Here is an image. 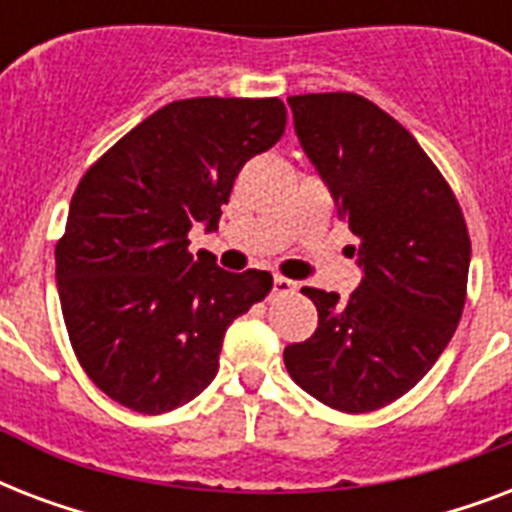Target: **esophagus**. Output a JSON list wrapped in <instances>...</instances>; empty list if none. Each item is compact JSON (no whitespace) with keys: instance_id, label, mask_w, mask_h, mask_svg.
I'll return each instance as SVG.
<instances>
[{"instance_id":"34e87169","label":"esophagus","mask_w":512,"mask_h":512,"mask_svg":"<svg viewBox=\"0 0 512 512\" xmlns=\"http://www.w3.org/2000/svg\"><path fill=\"white\" fill-rule=\"evenodd\" d=\"M295 289V281L284 279V276H273V295H289V292H295Z\"/></svg>"}]
</instances>
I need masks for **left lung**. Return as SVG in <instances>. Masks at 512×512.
Returning a JSON list of instances; mask_svg holds the SVG:
<instances>
[{
    "mask_svg": "<svg viewBox=\"0 0 512 512\" xmlns=\"http://www.w3.org/2000/svg\"><path fill=\"white\" fill-rule=\"evenodd\" d=\"M287 103L300 146L356 236L345 252L364 276L348 303L303 287L319 327L284 348V364L321 404L374 412L409 393L452 340L468 289V225L420 143L372 100L316 92Z\"/></svg>",
    "mask_w": 512,
    "mask_h": 512,
    "instance_id": "obj_1",
    "label": "left lung"
}]
</instances>
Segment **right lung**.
<instances>
[{
    "mask_svg": "<svg viewBox=\"0 0 512 512\" xmlns=\"http://www.w3.org/2000/svg\"><path fill=\"white\" fill-rule=\"evenodd\" d=\"M284 127L279 98L175 100L84 172L55 281L71 348L108 398L164 414L215 380L225 329L273 279L193 257L188 231L215 228L241 167Z\"/></svg>",
    "mask_w": 512,
    "mask_h": 512,
    "instance_id": "add662e5",
    "label": "right lung"
}]
</instances>
